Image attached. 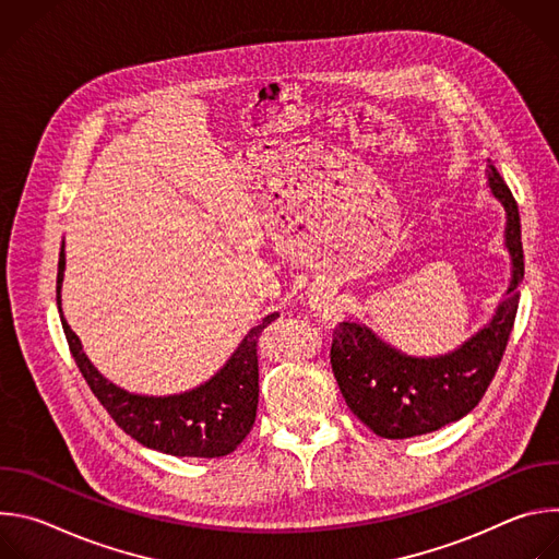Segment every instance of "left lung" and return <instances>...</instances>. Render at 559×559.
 Masks as SVG:
<instances>
[{
  "label": "left lung",
  "instance_id": "8db88e82",
  "mask_svg": "<svg viewBox=\"0 0 559 559\" xmlns=\"http://www.w3.org/2000/svg\"><path fill=\"white\" fill-rule=\"evenodd\" d=\"M487 186L507 214L504 248L511 259L509 287L487 325L440 356H409L365 323H343L334 332L330 358L341 393L380 438L403 440L457 423L483 401L498 371L518 313L524 254L518 203L491 164Z\"/></svg>",
  "mask_w": 559,
  "mask_h": 559
}]
</instances>
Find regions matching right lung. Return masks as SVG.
<instances>
[{
  "label": "right lung",
  "mask_w": 559,
  "mask_h": 559,
  "mask_svg": "<svg viewBox=\"0 0 559 559\" xmlns=\"http://www.w3.org/2000/svg\"><path fill=\"white\" fill-rule=\"evenodd\" d=\"M59 252L57 270V307L61 311V283L66 272V252ZM278 313H267L254 325L225 365L194 389L170 395L132 393L106 376L84 354L82 341L70 330L61 311L72 358L86 378L97 401L112 420L136 442L147 449L179 457H221L231 453L246 440L259 407V356L257 341Z\"/></svg>",
  "instance_id": "add662e5"
}]
</instances>
